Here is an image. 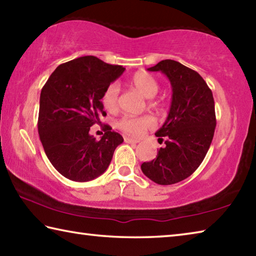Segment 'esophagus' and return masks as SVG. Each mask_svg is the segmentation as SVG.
<instances>
[{"instance_id": "34e87169", "label": "esophagus", "mask_w": 256, "mask_h": 256, "mask_svg": "<svg viewBox=\"0 0 256 256\" xmlns=\"http://www.w3.org/2000/svg\"><path fill=\"white\" fill-rule=\"evenodd\" d=\"M124 141H125V143H138V142H140V140H138V138H130V136H125L124 138Z\"/></svg>"}]
</instances>
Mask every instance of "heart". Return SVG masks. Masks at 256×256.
Returning a JSON list of instances; mask_svg holds the SVG:
<instances>
[{
  "mask_svg": "<svg viewBox=\"0 0 256 256\" xmlns=\"http://www.w3.org/2000/svg\"><path fill=\"white\" fill-rule=\"evenodd\" d=\"M130 86L136 90L146 98H153L159 90V82L151 74L146 72H138L130 78ZM102 104L108 112H115L118 106V87L116 84H110L102 96ZM118 126L123 132L131 136H140L148 128L154 126V120L151 116H125L120 120Z\"/></svg>",
  "mask_w": 256,
  "mask_h": 256,
  "instance_id": "heart-1",
  "label": "heart"
}]
</instances>
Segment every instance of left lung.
<instances>
[{"label": "left lung", "instance_id": "left-lung-1", "mask_svg": "<svg viewBox=\"0 0 256 256\" xmlns=\"http://www.w3.org/2000/svg\"><path fill=\"white\" fill-rule=\"evenodd\" d=\"M148 70L162 72L169 78L172 102L156 133L161 141L166 138V146L141 169L156 184H174L192 176L205 159L216 128L215 102L204 78L182 64L166 59Z\"/></svg>", "mask_w": 256, "mask_h": 256}]
</instances>
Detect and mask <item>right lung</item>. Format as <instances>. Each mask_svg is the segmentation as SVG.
Returning a JSON list of instances; mask_svg holds the SVG:
<instances>
[{"label":"right lung","instance_id":"1","mask_svg":"<svg viewBox=\"0 0 256 256\" xmlns=\"http://www.w3.org/2000/svg\"><path fill=\"white\" fill-rule=\"evenodd\" d=\"M125 68L85 56L59 64L41 90L38 132L51 164L67 179L85 182L104 174L123 142L106 125L100 141L90 134L103 110L102 96Z\"/></svg>","mask_w":256,"mask_h":256}]
</instances>
